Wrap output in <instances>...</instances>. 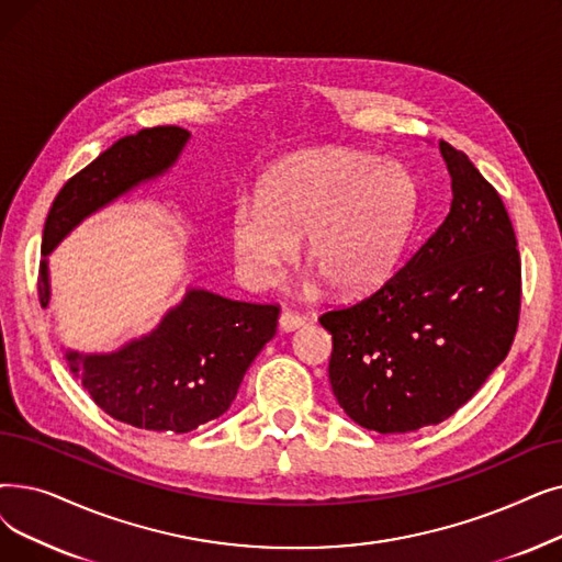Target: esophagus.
<instances>
[{"label":"esophagus","instance_id":"34e87169","mask_svg":"<svg viewBox=\"0 0 562 562\" xmlns=\"http://www.w3.org/2000/svg\"><path fill=\"white\" fill-rule=\"evenodd\" d=\"M305 322H307L305 316L299 314V312H294V310H282V314H280V328H282V330H296V328H301Z\"/></svg>","mask_w":562,"mask_h":562}]
</instances>
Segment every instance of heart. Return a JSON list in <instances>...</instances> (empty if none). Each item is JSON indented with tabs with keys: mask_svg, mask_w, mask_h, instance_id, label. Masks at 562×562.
Segmentation results:
<instances>
[{
	"mask_svg": "<svg viewBox=\"0 0 562 562\" xmlns=\"http://www.w3.org/2000/svg\"><path fill=\"white\" fill-rule=\"evenodd\" d=\"M418 213V186L397 162L330 149L289 158L259 198L236 200L229 246L240 273L273 284L294 261L305 232L307 259L341 294L381 284L404 250Z\"/></svg>",
	"mask_w": 562,
	"mask_h": 562,
	"instance_id": "obj_1",
	"label": "heart"
}]
</instances>
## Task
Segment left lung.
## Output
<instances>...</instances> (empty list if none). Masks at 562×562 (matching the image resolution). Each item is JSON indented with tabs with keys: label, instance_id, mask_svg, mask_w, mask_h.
Wrapping results in <instances>:
<instances>
[{
	"label": "left lung",
	"instance_id": "obj_1",
	"mask_svg": "<svg viewBox=\"0 0 562 562\" xmlns=\"http://www.w3.org/2000/svg\"><path fill=\"white\" fill-rule=\"evenodd\" d=\"M452 177L446 221L368 299L319 316L328 379L364 429L406 434L467 404L505 360L519 326L521 259L496 188L441 139Z\"/></svg>",
	"mask_w": 562,
	"mask_h": 562
}]
</instances>
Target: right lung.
Returning a JSON list of instances; mask_svg holds the SVG:
<instances>
[{
	"label": "right lung",
	"instance_id": "add662e5",
	"mask_svg": "<svg viewBox=\"0 0 562 562\" xmlns=\"http://www.w3.org/2000/svg\"><path fill=\"white\" fill-rule=\"evenodd\" d=\"M190 133L179 126L144 128L112 144L55 198L43 227V257L82 217L137 183L162 175ZM38 301H50L47 261L38 268ZM280 305L243 303L192 289L160 326L121 351H68L70 372L108 416L149 431L186 434L221 418L263 345L278 330Z\"/></svg>",
	"mask_w": 562,
	"mask_h": 562
}]
</instances>
